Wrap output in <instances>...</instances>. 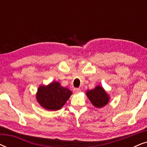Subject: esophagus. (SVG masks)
Masks as SVG:
<instances>
[{
	"mask_svg": "<svg viewBox=\"0 0 147 147\" xmlns=\"http://www.w3.org/2000/svg\"><path fill=\"white\" fill-rule=\"evenodd\" d=\"M74 92L75 94L80 93V92H81V89H80V88H74Z\"/></svg>",
	"mask_w": 147,
	"mask_h": 147,
	"instance_id": "esophagus-1",
	"label": "esophagus"
}]
</instances>
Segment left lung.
<instances>
[{"label": "left lung", "instance_id": "8db88e82", "mask_svg": "<svg viewBox=\"0 0 147 147\" xmlns=\"http://www.w3.org/2000/svg\"><path fill=\"white\" fill-rule=\"evenodd\" d=\"M86 96L92 105L98 108H101L107 105L110 99L109 94L100 85L96 86L94 89L87 90Z\"/></svg>", "mask_w": 147, "mask_h": 147}]
</instances>
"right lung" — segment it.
<instances>
[{"instance_id":"1","label":"right lung","mask_w":147,"mask_h":147,"mask_svg":"<svg viewBox=\"0 0 147 147\" xmlns=\"http://www.w3.org/2000/svg\"><path fill=\"white\" fill-rule=\"evenodd\" d=\"M71 94V90L63 87L59 82H52L47 86H39L36 99L44 109L55 111L63 107Z\"/></svg>"}]
</instances>
